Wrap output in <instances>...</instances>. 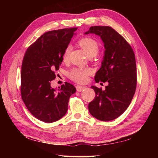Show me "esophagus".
I'll list each match as a JSON object with an SVG mask.
<instances>
[{
  "label": "esophagus",
  "instance_id": "obj_1",
  "mask_svg": "<svg viewBox=\"0 0 158 158\" xmlns=\"http://www.w3.org/2000/svg\"><path fill=\"white\" fill-rule=\"evenodd\" d=\"M76 89L77 90V92H81L82 90L85 89V87L81 85H76Z\"/></svg>",
  "mask_w": 158,
  "mask_h": 158
}]
</instances>
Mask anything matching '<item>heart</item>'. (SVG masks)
I'll return each mask as SVG.
<instances>
[{
  "instance_id": "obj_1",
  "label": "heart",
  "mask_w": 158,
  "mask_h": 158,
  "mask_svg": "<svg viewBox=\"0 0 158 158\" xmlns=\"http://www.w3.org/2000/svg\"><path fill=\"white\" fill-rule=\"evenodd\" d=\"M78 43L85 50L89 56H94L98 53L100 45L98 41L91 37H83L80 39ZM72 49L70 45H67L62 54L63 61H66L69 58L70 52ZM92 73L89 68H73L68 72V77L70 79L78 83H85L88 80V77Z\"/></svg>"
}]
</instances>
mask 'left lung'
Here are the masks:
<instances>
[{"label":"left lung","mask_w":158,"mask_h":158,"mask_svg":"<svg viewBox=\"0 0 158 158\" xmlns=\"http://www.w3.org/2000/svg\"><path fill=\"white\" fill-rule=\"evenodd\" d=\"M89 33L100 36L105 48L95 81L109 83L104 91L92 86L96 96L89 103V111L95 118L109 122L124 113L135 95L137 83L135 53L126 40L110 26H92L85 34Z\"/></svg>","instance_id":"obj_1"}]
</instances>
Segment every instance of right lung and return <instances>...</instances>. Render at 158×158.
Returning a JSON list of instances; mask_svg holds the SVG:
<instances>
[{
    "label": "right lung",
    "mask_w": 158,
    "mask_h": 158,
    "mask_svg": "<svg viewBox=\"0 0 158 158\" xmlns=\"http://www.w3.org/2000/svg\"><path fill=\"white\" fill-rule=\"evenodd\" d=\"M77 28L44 33L30 45L23 56L21 70L22 98L36 118L46 123L61 119L68 110L70 96L76 92L65 82L58 92L51 87L56 71L62 62V54Z\"/></svg>",
    "instance_id": "right-lung-1"
}]
</instances>
